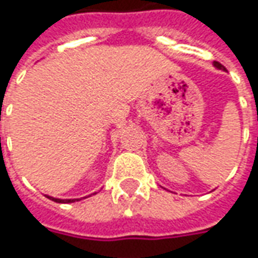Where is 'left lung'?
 <instances>
[{
	"label": "left lung",
	"mask_w": 258,
	"mask_h": 258,
	"mask_svg": "<svg viewBox=\"0 0 258 258\" xmlns=\"http://www.w3.org/2000/svg\"><path fill=\"white\" fill-rule=\"evenodd\" d=\"M213 64H214V67L218 68V70H223V71H226V68L223 67V66H221V64H220V62H217V61H214V62H213Z\"/></svg>",
	"instance_id": "left-lung-1"
}]
</instances>
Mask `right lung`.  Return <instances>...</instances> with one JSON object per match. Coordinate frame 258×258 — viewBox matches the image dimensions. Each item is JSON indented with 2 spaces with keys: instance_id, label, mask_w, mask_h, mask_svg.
<instances>
[{
  "instance_id": "1",
  "label": "right lung",
  "mask_w": 258,
  "mask_h": 258,
  "mask_svg": "<svg viewBox=\"0 0 258 258\" xmlns=\"http://www.w3.org/2000/svg\"><path fill=\"white\" fill-rule=\"evenodd\" d=\"M47 197H48L49 200L55 201V203H74V201L80 200V199H74V200H71V199H70V200H61V199H54V197H49V196H47ZM88 197H90V196H88Z\"/></svg>"
}]
</instances>
